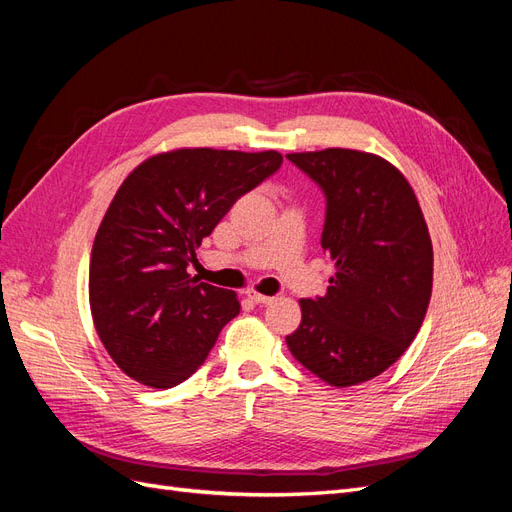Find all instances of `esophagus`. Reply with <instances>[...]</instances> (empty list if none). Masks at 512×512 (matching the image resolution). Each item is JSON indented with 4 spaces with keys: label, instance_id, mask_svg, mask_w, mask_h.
<instances>
[{
    "label": "esophagus",
    "instance_id": "1",
    "mask_svg": "<svg viewBox=\"0 0 512 512\" xmlns=\"http://www.w3.org/2000/svg\"><path fill=\"white\" fill-rule=\"evenodd\" d=\"M245 297L247 299H252L254 303H260V305H269V303H273V297H267V294H260V292H256V290H245Z\"/></svg>",
    "mask_w": 512,
    "mask_h": 512
}]
</instances>
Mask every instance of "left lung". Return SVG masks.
Segmentation results:
<instances>
[{"label":"left lung","mask_w":512,"mask_h":512,"mask_svg":"<svg viewBox=\"0 0 512 512\" xmlns=\"http://www.w3.org/2000/svg\"><path fill=\"white\" fill-rule=\"evenodd\" d=\"M327 196L324 297L301 299L286 337L305 369L337 389L380 376L408 350L431 299L433 247L421 205L391 162L356 149L288 153Z\"/></svg>","instance_id":"1"}]
</instances>
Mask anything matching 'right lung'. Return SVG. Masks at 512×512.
Listing matches in <instances>:
<instances>
[{
	"mask_svg": "<svg viewBox=\"0 0 512 512\" xmlns=\"http://www.w3.org/2000/svg\"><path fill=\"white\" fill-rule=\"evenodd\" d=\"M280 166L273 149L183 147L147 158L119 185L91 247L89 307L123 374L170 389L205 363L241 305L188 265L228 209Z\"/></svg>",
	"mask_w": 512,
	"mask_h": 512,
	"instance_id": "1",
	"label": "right lung"
}]
</instances>
